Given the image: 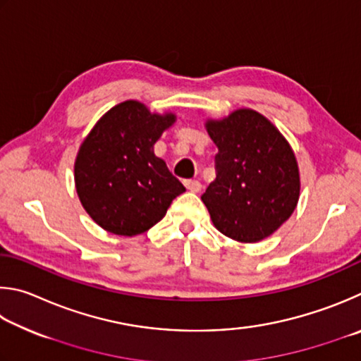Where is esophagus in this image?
Wrapping results in <instances>:
<instances>
[{"instance_id": "obj_1", "label": "esophagus", "mask_w": 361, "mask_h": 361, "mask_svg": "<svg viewBox=\"0 0 361 361\" xmlns=\"http://www.w3.org/2000/svg\"><path fill=\"white\" fill-rule=\"evenodd\" d=\"M185 184V187H187V190H190V192H193V193H198V192H201V182L200 180H185L184 182Z\"/></svg>"}]
</instances>
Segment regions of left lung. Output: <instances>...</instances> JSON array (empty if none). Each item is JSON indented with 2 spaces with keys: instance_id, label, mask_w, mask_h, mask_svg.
Here are the masks:
<instances>
[{
  "instance_id": "obj_1",
  "label": "left lung",
  "mask_w": 361,
  "mask_h": 361,
  "mask_svg": "<svg viewBox=\"0 0 361 361\" xmlns=\"http://www.w3.org/2000/svg\"><path fill=\"white\" fill-rule=\"evenodd\" d=\"M206 130L219 149L216 180L201 197L214 226L239 243L271 236L300 198L298 163L287 139L252 109L207 120Z\"/></svg>"
}]
</instances>
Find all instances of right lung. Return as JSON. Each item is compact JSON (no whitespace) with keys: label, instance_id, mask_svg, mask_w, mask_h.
<instances>
[{"label":"right lung","instance_id":"1","mask_svg":"<svg viewBox=\"0 0 361 361\" xmlns=\"http://www.w3.org/2000/svg\"><path fill=\"white\" fill-rule=\"evenodd\" d=\"M174 122V114H152L128 99L88 133L75 157L74 180L82 206L101 228L118 236L141 235L185 192L154 154V144Z\"/></svg>","mask_w":361,"mask_h":361}]
</instances>
